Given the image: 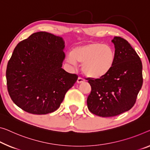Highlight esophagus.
<instances>
[{"instance_id": "esophagus-1", "label": "esophagus", "mask_w": 150, "mask_h": 150, "mask_svg": "<svg viewBox=\"0 0 150 150\" xmlns=\"http://www.w3.org/2000/svg\"><path fill=\"white\" fill-rule=\"evenodd\" d=\"M84 81V80L81 77H78V80H77V82L78 83V84H80V83H82Z\"/></svg>"}]
</instances>
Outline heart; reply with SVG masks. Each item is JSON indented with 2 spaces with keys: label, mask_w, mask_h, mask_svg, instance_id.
Listing matches in <instances>:
<instances>
[{
  "label": "heart",
  "mask_w": 150,
  "mask_h": 150,
  "mask_svg": "<svg viewBox=\"0 0 150 150\" xmlns=\"http://www.w3.org/2000/svg\"><path fill=\"white\" fill-rule=\"evenodd\" d=\"M115 52L109 45L90 42L76 47L67 57L68 63L82 64L85 76L92 78H100L109 73L114 65Z\"/></svg>",
  "instance_id": "heart-1"
}]
</instances>
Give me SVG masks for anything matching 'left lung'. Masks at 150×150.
Listing matches in <instances>:
<instances>
[{
    "instance_id": "obj_1",
    "label": "left lung",
    "mask_w": 150,
    "mask_h": 150,
    "mask_svg": "<svg viewBox=\"0 0 150 150\" xmlns=\"http://www.w3.org/2000/svg\"><path fill=\"white\" fill-rule=\"evenodd\" d=\"M115 59L110 72L100 78H91V92L87 98L92 113L114 117L130 110L143 84L142 63L127 40L115 37Z\"/></svg>"
}]
</instances>
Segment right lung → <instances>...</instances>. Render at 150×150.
<instances>
[{"instance_id":"right-lung-1","label":"right lung","mask_w":150,"mask_h":150,"mask_svg":"<svg viewBox=\"0 0 150 150\" xmlns=\"http://www.w3.org/2000/svg\"><path fill=\"white\" fill-rule=\"evenodd\" d=\"M63 39L45 31L18 43L6 71L9 95L25 111L45 115L56 110L78 79L62 68Z\"/></svg>"}]
</instances>
